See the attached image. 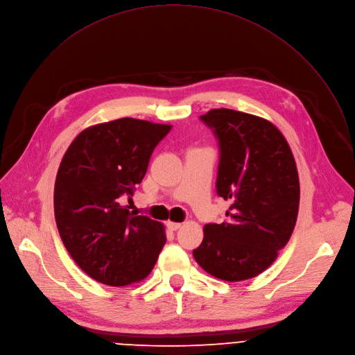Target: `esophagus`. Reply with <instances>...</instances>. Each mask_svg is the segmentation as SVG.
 I'll return each mask as SVG.
<instances>
[{"instance_id": "esophagus-1", "label": "esophagus", "mask_w": 355, "mask_h": 355, "mask_svg": "<svg viewBox=\"0 0 355 355\" xmlns=\"http://www.w3.org/2000/svg\"><path fill=\"white\" fill-rule=\"evenodd\" d=\"M166 227H168L171 231H176V230H179V228L182 227V224H179V223H172V221H168V223H166Z\"/></svg>"}]
</instances>
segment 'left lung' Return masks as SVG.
<instances>
[{"label": "left lung", "instance_id": "8db88e82", "mask_svg": "<svg viewBox=\"0 0 355 355\" xmlns=\"http://www.w3.org/2000/svg\"><path fill=\"white\" fill-rule=\"evenodd\" d=\"M200 119L218 138L217 193L232 204L227 221L204 225L193 256L220 279H249L272 264L293 235L297 164L284 135L266 119L232 109H212Z\"/></svg>", "mask_w": 355, "mask_h": 355}]
</instances>
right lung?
<instances>
[{
	"mask_svg": "<svg viewBox=\"0 0 355 355\" xmlns=\"http://www.w3.org/2000/svg\"><path fill=\"white\" fill-rule=\"evenodd\" d=\"M171 124L123 117L81 131L54 184V217L69 256L94 279L124 287L144 279L166 242L165 227L120 204L147 173Z\"/></svg>",
	"mask_w": 355,
	"mask_h": 355,
	"instance_id": "add662e5",
	"label": "right lung"
}]
</instances>
